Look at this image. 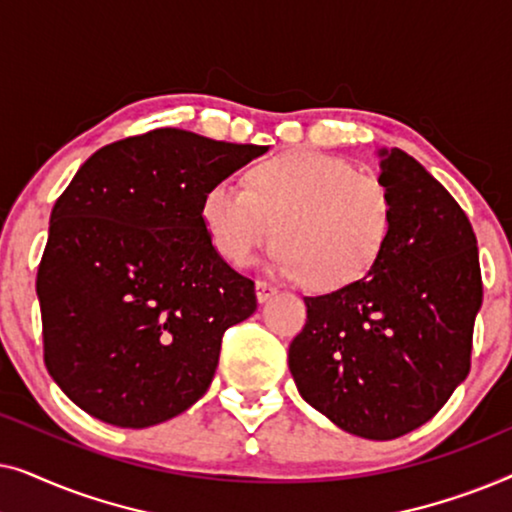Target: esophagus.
Listing matches in <instances>:
<instances>
[{
  "label": "esophagus",
  "mask_w": 512,
  "mask_h": 512,
  "mask_svg": "<svg viewBox=\"0 0 512 512\" xmlns=\"http://www.w3.org/2000/svg\"><path fill=\"white\" fill-rule=\"evenodd\" d=\"M277 296V286H272L270 282H256V298L258 303H268L270 298Z\"/></svg>",
  "instance_id": "1"
}]
</instances>
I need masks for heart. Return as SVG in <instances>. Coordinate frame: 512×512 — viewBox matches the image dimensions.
<instances>
[{
	"mask_svg": "<svg viewBox=\"0 0 512 512\" xmlns=\"http://www.w3.org/2000/svg\"><path fill=\"white\" fill-rule=\"evenodd\" d=\"M200 219L216 254L235 268L277 237V272L314 289H342L382 256L394 200L380 179L349 160L296 149L251 167L247 188L228 179L209 186Z\"/></svg>",
	"mask_w": 512,
	"mask_h": 512,
	"instance_id": "obj_1",
	"label": "heart"
}]
</instances>
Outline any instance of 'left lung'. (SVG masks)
I'll return each instance as SVG.
<instances>
[{
	"label": "left lung",
	"instance_id": "1",
	"mask_svg": "<svg viewBox=\"0 0 512 512\" xmlns=\"http://www.w3.org/2000/svg\"><path fill=\"white\" fill-rule=\"evenodd\" d=\"M394 226L373 270L305 298L289 347L303 401L338 429L391 440L429 422L471 370L482 305L478 240L447 188L401 149H380Z\"/></svg>",
	"mask_w": 512,
	"mask_h": 512
}]
</instances>
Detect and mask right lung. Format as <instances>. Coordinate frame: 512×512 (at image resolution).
Wrapping results in <instances>:
<instances>
[{
	"mask_svg": "<svg viewBox=\"0 0 512 512\" xmlns=\"http://www.w3.org/2000/svg\"><path fill=\"white\" fill-rule=\"evenodd\" d=\"M265 151L158 128L95 151L55 202L37 272L44 361L88 415L146 429L205 396L256 293L209 242L202 195Z\"/></svg>",
	"mask_w": 512,
	"mask_h": 512,
	"instance_id": "add662e5",
	"label": "right lung"
}]
</instances>
